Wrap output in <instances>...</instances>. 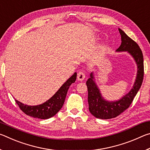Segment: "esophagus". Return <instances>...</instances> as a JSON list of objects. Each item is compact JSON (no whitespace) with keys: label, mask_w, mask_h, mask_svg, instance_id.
<instances>
[{"label":"esophagus","mask_w":150,"mask_h":150,"mask_svg":"<svg viewBox=\"0 0 150 150\" xmlns=\"http://www.w3.org/2000/svg\"><path fill=\"white\" fill-rule=\"evenodd\" d=\"M85 73L83 71H79L77 73V79L79 81H83V79H85Z\"/></svg>","instance_id":"obj_1"}]
</instances>
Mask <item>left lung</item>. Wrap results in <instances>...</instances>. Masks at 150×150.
<instances>
[{
	"label": "left lung",
	"instance_id": "obj_1",
	"mask_svg": "<svg viewBox=\"0 0 150 150\" xmlns=\"http://www.w3.org/2000/svg\"><path fill=\"white\" fill-rule=\"evenodd\" d=\"M119 32L121 35L122 43L118 52L127 51L132 55L138 65V73L136 82L130 92L116 102H107L101 96L99 90L93 81V74L87 81L88 88V109L92 115L97 118L110 119L120 115L122 112L128 108L133 101L137 93L139 91L143 82L144 75V57L142 52L138 44L130 38L125 32L119 28Z\"/></svg>",
	"mask_w": 150,
	"mask_h": 150
}]
</instances>
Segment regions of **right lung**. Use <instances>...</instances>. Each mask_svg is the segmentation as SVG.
Returning <instances> with one entry per match:
<instances>
[{
  "label": "right lung",
  "mask_w": 150,
  "mask_h": 150,
  "mask_svg": "<svg viewBox=\"0 0 150 150\" xmlns=\"http://www.w3.org/2000/svg\"><path fill=\"white\" fill-rule=\"evenodd\" d=\"M77 79V73H75L69 79L63 84L57 92L50 99L42 105L37 106H28L24 105L15 99L19 108L26 115L40 119L50 118L59 111L64 104L67 91L72 83Z\"/></svg>",
  "instance_id": "obj_1"
}]
</instances>
